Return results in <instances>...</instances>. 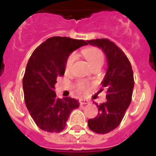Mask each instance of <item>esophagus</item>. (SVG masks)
<instances>
[{"instance_id":"34e87169","label":"esophagus","mask_w":156,"mask_h":156,"mask_svg":"<svg viewBox=\"0 0 156 156\" xmlns=\"http://www.w3.org/2000/svg\"><path fill=\"white\" fill-rule=\"evenodd\" d=\"M79 102H80V104H82V105L89 104V101H88L87 100H83V99H81V100H79Z\"/></svg>"}]
</instances>
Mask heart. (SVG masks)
<instances>
[{
	"mask_svg": "<svg viewBox=\"0 0 156 156\" xmlns=\"http://www.w3.org/2000/svg\"><path fill=\"white\" fill-rule=\"evenodd\" d=\"M82 53L92 68L97 66H103L104 62V54L100 48L95 47L86 48L83 49ZM76 59H77V54L75 52H72L69 55V56L66 59V65H65V70H66V73L70 72ZM89 88H90V84L86 81H78L76 84V89L78 92H87Z\"/></svg>",
	"mask_w": 156,
	"mask_h": 156,
	"instance_id": "heart-1",
	"label": "heart"
}]
</instances>
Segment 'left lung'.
<instances>
[{
  "instance_id": "8db88e82",
  "label": "left lung",
  "mask_w": 156,
  "mask_h": 156,
  "mask_svg": "<svg viewBox=\"0 0 156 156\" xmlns=\"http://www.w3.org/2000/svg\"><path fill=\"white\" fill-rule=\"evenodd\" d=\"M106 54L108 70L102 83L107 89L106 102L97 105L99 113L88 120L90 130L96 133H108L121 124L132 100L134 79L131 64L125 52L108 39L87 40Z\"/></svg>"
}]
</instances>
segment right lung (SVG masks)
<instances>
[{"label": "right lung", "instance_id": "add662e5", "mask_svg": "<svg viewBox=\"0 0 156 156\" xmlns=\"http://www.w3.org/2000/svg\"><path fill=\"white\" fill-rule=\"evenodd\" d=\"M87 43L83 40L54 36L35 48L23 78L24 100L30 116L42 130L59 133L79 103L72 98L58 99L54 91L56 78L65 73L71 52Z\"/></svg>", "mask_w": 156, "mask_h": 156}]
</instances>
